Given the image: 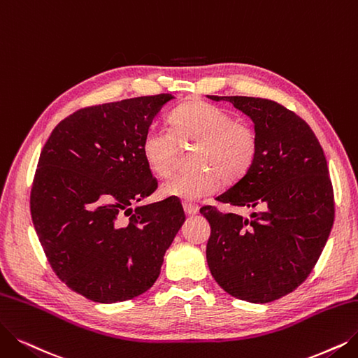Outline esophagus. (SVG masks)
I'll return each instance as SVG.
<instances>
[{
	"label": "esophagus",
	"instance_id": "esophagus-1",
	"mask_svg": "<svg viewBox=\"0 0 358 358\" xmlns=\"http://www.w3.org/2000/svg\"><path fill=\"white\" fill-rule=\"evenodd\" d=\"M183 210L188 214V216H195V214H198V211H199V207L195 204H191V203H183Z\"/></svg>",
	"mask_w": 358,
	"mask_h": 358
}]
</instances>
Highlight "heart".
Returning <instances> with one entry per match:
<instances>
[{
  "label": "heart",
  "mask_w": 358,
  "mask_h": 358,
  "mask_svg": "<svg viewBox=\"0 0 358 358\" xmlns=\"http://www.w3.org/2000/svg\"><path fill=\"white\" fill-rule=\"evenodd\" d=\"M170 127L151 126L142 138V155L157 176L173 169L178 142L198 147L192 155L195 169L178 171L166 179L160 192L195 201L213 194L220 180L234 183L244 178L259 152V136L247 123L236 122L232 113L206 101H189L170 116Z\"/></svg>",
  "instance_id": "obj_1"
}]
</instances>
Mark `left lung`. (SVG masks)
<instances>
[{
    "instance_id": "left-lung-1",
    "label": "left lung",
    "mask_w": 358,
    "mask_h": 358,
    "mask_svg": "<svg viewBox=\"0 0 358 358\" xmlns=\"http://www.w3.org/2000/svg\"><path fill=\"white\" fill-rule=\"evenodd\" d=\"M252 120L259 152L248 173L216 199L255 208L251 219L203 207L211 235L207 263L235 298L264 304L296 289L316 266L335 219L323 148L295 113L264 98L207 95Z\"/></svg>"
}]
</instances>
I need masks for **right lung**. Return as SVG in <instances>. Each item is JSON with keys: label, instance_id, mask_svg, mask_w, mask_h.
<instances>
[{"label": "right lung", "instance_id": "right-lung-1", "mask_svg": "<svg viewBox=\"0 0 358 358\" xmlns=\"http://www.w3.org/2000/svg\"><path fill=\"white\" fill-rule=\"evenodd\" d=\"M175 96H138L82 108L54 127L31 192L36 235L54 273L95 303L148 291L185 222L175 198L132 204L157 189L142 138Z\"/></svg>", "mask_w": 358, "mask_h": 358}]
</instances>
